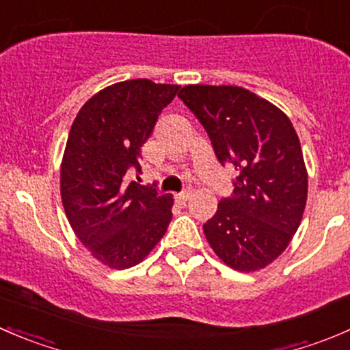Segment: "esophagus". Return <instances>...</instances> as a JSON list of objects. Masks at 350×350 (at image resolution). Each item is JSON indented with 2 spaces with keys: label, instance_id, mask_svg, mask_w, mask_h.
<instances>
[{
  "label": "esophagus",
  "instance_id": "esophagus-1",
  "mask_svg": "<svg viewBox=\"0 0 350 350\" xmlns=\"http://www.w3.org/2000/svg\"><path fill=\"white\" fill-rule=\"evenodd\" d=\"M189 198H191V191H189V189H185V191H181L179 195H176V200L181 204H186V201H188Z\"/></svg>",
  "mask_w": 350,
  "mask_h": 350
}]
</instances>
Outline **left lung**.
Listing matches in <instances>:
<instances>
[{
    "label": "left lung",
    "instance_id": "8db88e82",
    "mask_svg": "<svg viewBox=\"0 0 350 350\" xmlns=\"http://www.w3.org/2000/svg\"><path fill=\"white\" fill-rule=\"evenodd\" d=\"M206 130L221 165L237 171L234 193L203 225L227 266L257 271L298 230L308 191L299 139L288 116L239 86H185L178 94Z\"/></svg>",
    "mask_w": 350,
    "mask_h": 350
}]
</instances>
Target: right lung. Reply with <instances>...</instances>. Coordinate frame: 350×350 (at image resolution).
<instances>
[{"label": "right lung", "instance_id": "add662e5", "mask_svg": "<svg viewBox=\"0 0 350 350\" xmlns=\"http://www.w3.org/2000/svg\"><path fill=\"white\" fill-rule=\"evenodd\" d=\"M179 86L149 79L116 83L79 109L66 144L61 195L69 224L113 269L139 264L171 221L172 196L129 181L142 174L140 147Z\"/></svg>", "mask_w": 350, "mask_h": 350}]
</instances>
